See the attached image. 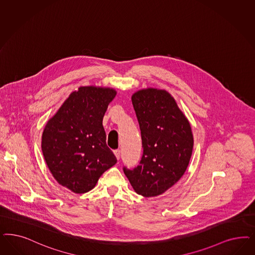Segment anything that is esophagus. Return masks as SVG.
<instances>
[{
	"instance_id": "34e87169",
	"label": "esophagus",
	"mask_w": 255,
	"mask_h": 255,
	"mask_svg": "<svg viewBox=\"0 0 255 255\" xmlns=\"http://www.w3.org/2000/svg\"><path fill=\"white\" fill-rule=\"evenodd\" d=\"M114 153H115L116 158H117V159H119V158H120V150H119V149H116V150L114 151Z\"/></svg>"
}]
</instances>
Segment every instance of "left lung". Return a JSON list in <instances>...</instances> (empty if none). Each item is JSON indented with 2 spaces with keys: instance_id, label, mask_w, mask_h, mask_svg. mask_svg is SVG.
<instances>
[{
  "instance_id": "obj_1",
  "label": "left lung",
  "mask_w": 255,
  "mask_h": 255,
  "mask_svg": "<svg viewBox=\"0 0 255 255\" xmlns=\"http://www.w3.org/2000/svg\"><path fill=\"white\" fill-rule=\"evenodd\" d=\"M132 104L140 125L143 153L140 165L124 173L136 193L155 197L178 182L186 172L193 149L188 118L172 95L162 89L135 92Z\"/></svg>"
}]
</instances>
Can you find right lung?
Here are the masks:
<instances>
[{"mask_svg": "<svg viewBox=\"0 0 255 255\" xmlns=\"http://www.w3.org/2000/svg\"><path fill=\"white\" fill-rule=\"evenodd\" d=\"M110 87L81 86L72 92L42 134V153L58 183L74 193L94 189L116 163L102 121L116 96Z\"/></svg>", "mask_w": 255, "mask_h": 255, "instance_id": "add662e5", "label": "right lung"}]
</instances>
